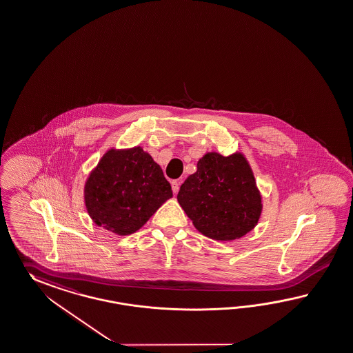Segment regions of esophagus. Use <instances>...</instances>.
<instances>
[{
  "label": "esophagus",
  "mask_w": 353,
  "mask_h": 353,
  "mask_svg": "<svg viewBox=\"0 0 353 353\" xmlns=\"http://www.w3.org/2000/svg\"><path fill=\"white\" fill-rule=\"evenodd\" d=\"M180 180L172 181V183H171V185H172L173 194H177V192H179V190H180Z\"/></svg>",
  "instance_id": "1"
}]
</instances>
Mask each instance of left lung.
Returning <instances> with one entry per match:
<instances>
[{
	"instance_id": "1",
	"label": "left lung",
	"mask_w": 353,
	"mask_h": 353,
	"mask_svg": "<svg viewBox=\"0 0 353 353\" xmlns=\"http://www.w3.org/2000/svg\"><path fill=\"white\" fill-rule=\"evenodd\" d=\"M177 200L199 232L216 241L239 240L252 231L263 212L249 161L241 152H208L196 172L181 185Z\"/></svg>"
}]
</instances>
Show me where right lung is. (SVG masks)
Returning a JSON list of instances; mask_svg holds the SVG:
<instances>
[{
    "instance_id": "obj_1",
    "label": "right lung",
    "mask_w": 353,
    "mask_h": 353,
    "mask_svg": "<svg viewBox=\"0 0 353 353\" xmlns=\"http://www.w3.org/2000/svg\"><path fill=\"white\" fill-rule=\"evenodd\" d=\"M172 196L162 168L139 145L108 149L84 185L92 221L119 236L139 231Z\"/></svg>"
}]
</instances>
